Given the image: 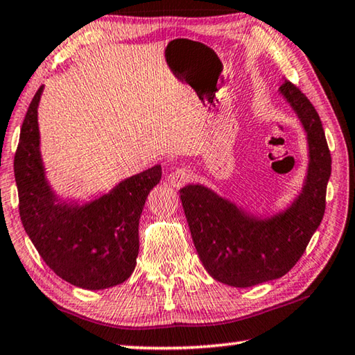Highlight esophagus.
Returning a JSON list of instances; mask_svg holds the SVG:
<instances>
[{
  "mask_svg": "<svg viewBox=\"0 0 355 355\" xmlns=\"http://www.w3.org/2000/svg\"><path fill=\"white\" fill-rule=\"evenodd\" d=\"M191 180V172L186 169V167H175L169 175H167V182H169L171 186L173 188H182L183 184H186Z\"/></svg>",
  "mask_w": 355,
  "mask_h": 355,
  "instance_id": "obj_1",
  "label": "esophagus"
}]
</instances>
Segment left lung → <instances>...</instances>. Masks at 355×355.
Masks as SVG:
<instances>
[{"label": "left lung", "mask_w": 355, "mask_h": 355, "mask_svg": "<svg viewBox=\"0 0 355 355\" xmlns=\"http://www.w3.org/2000/svg\"><path fill=\"white\" fill-rule=\"evenodd\" d=\"M279 91L304 125L310 156L302 192L284 213L258 219L202 184L180 189L203 266L213 279L230 286L248 288L284 277L307 249L326 209L332 158L321 119L293 83L285 81Z\"/></svg>", "instance_id": "obj_1"}]
</instances>
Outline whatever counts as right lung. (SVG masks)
Returning a JSON list of instances; mask_svg holds the SVG:
<instances>
[{
  "label": "right lung",
  "mask_w": 355,
  "mask_h": 355,
  "mask_svg": "<svg viewBox=\"0 0 355 355\" xmlns=\"http://www.w3.org/2000/svg\"><path fill=\"white\" fill-rule=\"evenodd\" d=\"M42 91L44 86L28 107L14 158L21 224L48 268L69 284L84 290L122 284L135 271L141 213L148 192L159 183L161 166L123 180L84 205L59 200L40 156Z\"/></svg>",
  "instance_id": "obj_1"
}]
</instances>
